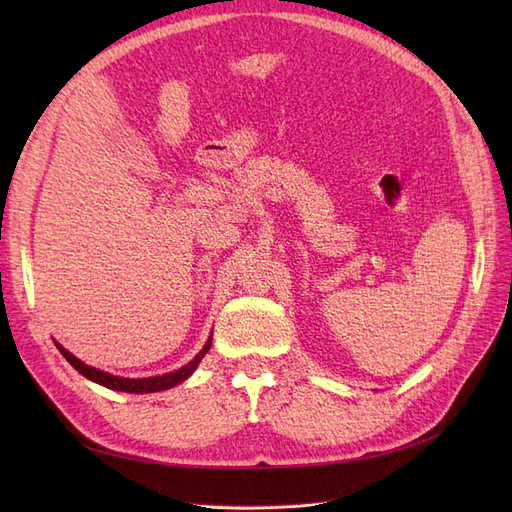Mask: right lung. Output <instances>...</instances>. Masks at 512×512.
<instances>
[{"label": "right lung", "instance_id": "add662e5", "mask_svg": "<svg viewBox=\"0 0 512 512\" xmlns=\"http://www.w3.org/2000/svg\"><path fill=\"white\" fill-rule=\"evenodd\" d=\"M211 339H213V337L209 335V339H207V344L203 346V350H200L190 363H185L183 367H179V369H175V371H170V374L149 376V378H121V376H113V374H108V371L96 369V367H91V365L83 363L81 359H76V356H74L72 352H68L61 344L55 342V346H57V350H59L61 354L66 356V361H68L76 371H79L81 376H85L87 380L96 382V384H102V386H106V389H111V391H123V393H136V395H141V393H158V391L173 389V386L181 384L183 380H188V378L194 374V371H196L198 363L203 361V356L209 352Z\"/></svg>", "mask_w": 512, "mask_h": 512}]
</instances>
